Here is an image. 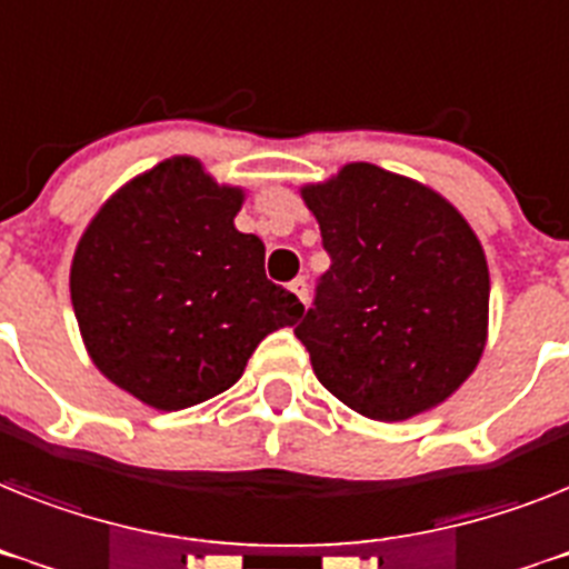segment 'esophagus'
Segmentation results:
<instances>
[{
	"instance_id": "obj_1",
	"label": "esophagus",
	"mask_w": 569,
	"mask_h": 569,
	"mask_svg": "<svg viewBox=\"0 0 569 569\" xmlns=\"http://www.w3.org/2000/svg\"><path fill=\"white\" fill-rule=\"evenodd\" d=\"M289 289H292V295L300 300V303H307V300H309V286H307V280H303V277L292 280V283H289Z\"/></svg>"
}]
</instances>
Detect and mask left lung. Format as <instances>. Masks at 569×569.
Returning a JSON list of instances; mask_svg holds the SVG:
<instances>
[{
    "mask_svg": "<svg viewBox=\"0 0 569 569\" xmlns=\"http://www.w3.org/2000/svg\"><path fill=\"white\" fill-rule=\"evenodd\" d=\"M300 196L332 260L295 329L318 381L379 422L446 402L489 338V266L466 217L422 181L367 161Z\"/></svg>",
    "mask_w": 569,
    "mask_h": 569,
    "instance_id": "8db88e82",
    "label": "left lung"
}]
</instances>
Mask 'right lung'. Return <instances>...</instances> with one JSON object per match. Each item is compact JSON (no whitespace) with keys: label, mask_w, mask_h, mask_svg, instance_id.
Wrapping results in <instances>:
<instances>
[{"label":"right lung","mask_w":569,"mask_h":569,"mask_svg":"<svg viewBox=\"0 0 569 569\" xmlns=\"http://www.w3.org/2000/svg\"><path fill=\"white\" fill-rule=\"evenodd\" d=\"M246 190L173 156L130 179L86 226L69 289L86 352L112 385L181 410L240 379L303 303L266 277V246L233 217Z\"/></svg>","instance_id":"add662e5"}]
</instances>
